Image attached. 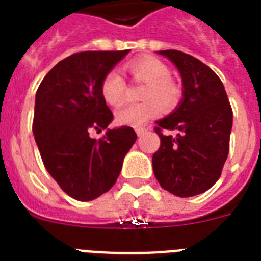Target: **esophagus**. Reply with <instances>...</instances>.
Returning a JSON list of instances; mask_svg holds the SVG:
<instances>
[{
    "mask_svg": "<svg viewBox=\"0 0 261 261\" xmlns=\"http://www.w3.org/2000/svg\"><path fill=\"white\" fill-rule=\"evenodd\" d=\"M147 130H149V128H146V126H139V128H136V135L138 136H143Z\"/></svg>",
    "mask_w": 261,
    "mask_h": 261,
    "instance_id": "obj_1",
    "label": "esophagus"
}]
</instances>
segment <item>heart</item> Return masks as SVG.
<instances>
[{
    "instance_id": "b5f03b06",
    "label": "heart",
    "mask_w": 261,
    "mask_h": 261,
    "mask_svg": "<svg viewBox=\"0 0 261 261\" xmlns=\"http://www.w3.org/2000/svg\"><path fill=\"white\" fill-rule=\"evenodd\" d=\"M133 79L146 83L142 91L143 102L128 104L117 111V122L125 126L139 128L150 119L159 117L161 107L172 110L180 100V89L171 81L170 68L157 58H142L128 64ZM126 91V83L118 70H110L104 76L100 93L110 106L121 104Z\"/></svg>"
}]
</instances>
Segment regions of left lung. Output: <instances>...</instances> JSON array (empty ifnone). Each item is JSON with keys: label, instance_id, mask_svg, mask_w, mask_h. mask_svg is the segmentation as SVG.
<instances>
[{"label": "left lung", "instance_id": "left-lung-1", "mask_svg": "<svg viewBox=\"0 0 261 261\" xmlns=\"http://www.w3.org/2000/svg\"><path fill=\"white\" fill-rule=\"evenodd\" d=\"M176 66L182 77V100L170 115L157 121L161 146L153 171L163 189L179 197L200 195L216 184L229 151L232 108L216 72L182 51H157ZM161 128L176 130L165 137Z\"/></svg>", "mask_w": 261, "mask_h": 261}]
</instances>
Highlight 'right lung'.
Here are the masks:
<instances>
[{
    "label": "right lung",
    "instance_id": "right-lung-1",
    "mask_svg": "<svg viewBox=\"0 0 261 261\" xmlns=\"http://www.w3.org/2000/svg\"><path fill=\"white\" fill-rule=\"evenodd\" d=\"M85 51L60 61L36 93L33 133L45 170L76 200H94L117 182L136 133L130 126L107 129L111 110L102 100L104 76L128 54ZM91 128L106 129L101 139Z\"/></svg>",
    "mask_w": 261,
    "mask_h": 261
}]
</instances>
